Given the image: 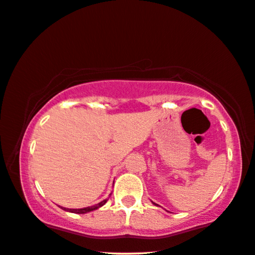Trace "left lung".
Wrapping results in <instances>:
<instances>
[{
	"label": "left lung",
	"instance_id": "8db88e82",
	"mask_svg": "<svg viewBox=\"0 0 255 255\" xmlns=\"http://www.w3.org/2000/svg\"><path fill=\"white\" fill-rule=\"evenodd\" d=\"M153 204H154V203H153ZM154 205H155V206H158V205H157V204H154Z\"/></svg>",
	"mask_w": 255,
	"mask_h": 255
}]
</instances>
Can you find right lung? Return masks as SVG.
I'll list each match as a JSON object with an SVG mask.
<instances>
[{
	"instance_id": "add662e5",
	"label": "right lung",
	"mask_w": 255,
	"mask_h": 255,
	"mask_svg": "<svg viewBox=\"0 0 255 255\" xmlns=\"http://www.w3.org/2000/svg\"><path fill=\"white\" fill-rule=\"evenodd\" d=\"M110 196H111V195H110ZM108 200L109 199H104V200H102L101 203H98L96 205H93V206H88V207H83V208H66V207H62V206H60V208H62V210H64V211H66V212L75 213V214H86V213H89L91 211H95V210H97V208L102 207L103 205L106 204V201H108Z\"/></svg>"
}]
</instances>
